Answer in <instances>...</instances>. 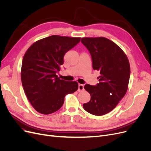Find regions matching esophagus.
Here are the masks:
<instances>
[{"mask_svg":"<svg viewBox=\"0 0 151 151\" xmlns=\"http://www.w3.org/2000/svg\"><path fill=\"white\" fill-rule=\"evenodd\" d=\"M84 90V85L83 84H79V86H78V91H82Z\"/></svg>","mask_w":151,"mask_h":151,"instance_id":"34e87169","label":"esophagus"}]
</instances>
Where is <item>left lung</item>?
I'll use <instances>...</instances> for the list:
<instances>
[{
	"label": "left lung",
	"mask_w": 151,
	"mask_h": 151,
	"mask_svg": "<svg viewBox=\"0 0 151 151\" xmlns=\"http://www.w3.org/2000/svg\"><path fill=\"white\" fill-rule=\"evenodd\" d=\"M81 42L91 54L93 69L100 72L99 83L84 87L91 99L83 104V108L92 115H103L112 111L127 93L129 61L123 50L106 38H83Z\"/></svg>",
	"instance_id": "8db88e82"
}]
</instances>
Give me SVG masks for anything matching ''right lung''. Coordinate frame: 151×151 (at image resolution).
<instances>
[{
    "instance_id": "add662e5",
    "label": "right lung",
    "mask_w": 151,
    "mask_h": 151,
    "mask_svg": "<svg viewBox=\"0 0 151 151\" xmlns=\"http://www.w3.org/2000/svg\"><path fill=\"white\" fill-rule=\"evenodd\" d=\"M81 38L52 35L34 43L22 62L21 81L27 98L38 112L57 111L67 94L78 89L76 81L61 80L57 76L65 54L79 43Z\"/></svg>"
}]
</instances>
